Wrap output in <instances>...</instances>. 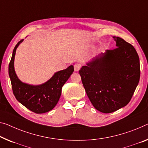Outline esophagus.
<instances>
[{"instance_id": "34e87169", "label": "esophagus", "mask_w": 148, "mask_h": 148, "mask_svg": "<svg viewBox=\"0 0 148 148\" xmlns=\"http://www.w3.org/2000/svg\"><path fill=\"white\" fill-rule=\"evenodd\" d=\"M81 64H79V63H75V64L74 65L75 71H79V69H81Z\"/></svg>"}]
</instances>
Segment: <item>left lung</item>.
Segmentation results:
<instances>
[{
  "mask_svg": "<svg viewBox=\"0 0 148 148\" xmlns=\"http://www.w3.org/2000/svg\"><path fill=\"white\" fill-rule=\"evenodd\" d=\"M113 38L116 48L99 54L79 70L90 101L103 113L126 106L140 77L139 56L134 47L119 37Z\"/></svg>",
  "mask_w": 148,
  "mask_h": 148,
  "instance_id": "obj_1",
  "label": "left lung"
}]
</instances>
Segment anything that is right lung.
<instances>
[{"instance_id":"obj_1","label":"right lung","mask_w":148,"mask_h":148,"mask_svg":"<svg viewBox=\"0 0 148 148\" xmlns=\"http://www.w3.org/2000/svg\"><path fill=\"white\" fill-rule=\"evenodd\" d=\"M23 40H20L16 45L8 65V74L14 95L19 103L29 110L37 114L47 112L58 103L61 88L73 72V66L70 65L67 69L55 73L48 81L39 85L23 83L17 77L14 66L16 51Z\"/></svg>"}]
</instances>
